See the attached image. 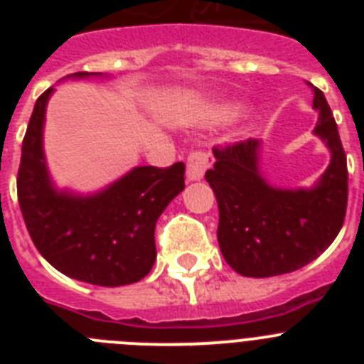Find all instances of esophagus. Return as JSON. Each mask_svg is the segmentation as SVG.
Returning a JSON list of instances; mask_svg holds the SVG:
<instances>
[{
	"mask_svg": "<svg viewBox=\"0 0 364 364\" xmlns=\"http://www.w3.org/2000/svg\"><path fill=\"white\" fill-rule=\"evenodd\" d=\"M211 164H213V156H211V153H208V151L204 149L193 151V153H189L188 156L186 178H188L189 182H193V180H200L202 176H204L205 169H208Z\"/></svg>",
	"mask_w": 364,
	"mask_h": 364,
	"instance_id": "esophagus-1",
	"label": "esophagus"
}]
</instances>
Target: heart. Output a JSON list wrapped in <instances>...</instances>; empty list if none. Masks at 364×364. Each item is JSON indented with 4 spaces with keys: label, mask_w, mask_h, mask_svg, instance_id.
I'll use <instances>...</instances> for the list:
<instances>
[{
    "label": "heart",
    "mask_w": 364,
    "mask_h": 364,
    "mask_svg": "<svg viewBox=\"0 0 364 364\" xmlns=\"http://www.w3.org/2000/svg\"><path fill=\"white\" fill-rule=\"evenodd\" d=\"M235 112H237V107H235V105H222V107L215 109V111L211 112V118H213L215 122H224L230 120Z\"/></svg>",
    "instance_id": "1"
}]
</instances>
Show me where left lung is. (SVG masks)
<instances>
[{"label": "left lung", "mask_w": 364, "mask_h": 364, "mask_svg": "<svg viewBox=\"0 0 364 364\" xmlns=\"http://www.w3.org/2000/svg\"><path fill=\"white\" fill-rule=\"evenodd\" d=\"M319 111L315 134L332 162L311 189H277L259 171L255 138L215 146L217 162L205 171L218 204L217 239L228 264L244 277H273L306 266L336 240L348 204V167L332 109L314 89Z\"/></svg>", "instance_id": "8db88e82"}]
</instances>
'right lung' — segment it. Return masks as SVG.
Returning <instances> with one entry per match:
<instances>
[{
    "label": "right lung",
    "mask_w": 364,
    "mask_h": 364,
    "mask_svg": "<svg viewBox=\"0 0 364 364\" xmlns=\"http://www.w3.org/2000/svg\"><path fill=\"white\" fill-rule=\"evenodd\" d=\"M92 73H74L85 78ZM53 87L36 100L21 146L18 202L32 242L50 266L76 281L125 286L151 272L156 259L154 226L184 189V162L134 167L92 197L58 193L41 149L45 105Z\"/></svg>",
    "instance_id": "1"
}]
</instances>
